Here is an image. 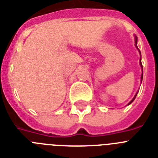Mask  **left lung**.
I'll return each mask as SVG.
<instances>
[{
	"instance_id": "left-lung-1",
	"label": "left lung",
	"mask_w": 158,
	"mask_h": 158,
	"mask_svg": "<svg viewBox=\"0 0 158 158\" xmlns=\"http://www.w3.org/2000/svg\"><path fill=\"white\" fill-rule=\"evenodd\" d=\"M135 47H136L137 49L139 50V48H138V47H137V37L135 36ZM139 54H140V57H141V53H140V51H139ZM139 65H140V66H141V68H142V75H141V82H142V79H143V66H142V63H141V57H140V60H139ZM137 93H138V92H136V94L135 95V97H133V99L131 100V101L129 103H128V106H129L130 104L132 103L133 101H134V100L135 99V97H136Z\"/></svg>"
}]
</instances>
